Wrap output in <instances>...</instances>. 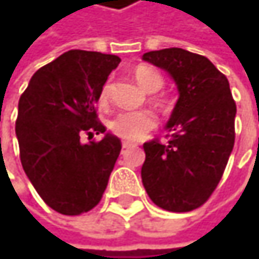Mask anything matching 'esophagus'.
Wrapping results in <instances>:
<instances>
[{
  "label": "esophagus",
  "instance_id": "1",
  "mask_svg": "<svg viewBox=\"0 0 259 259\" xmlns=\"http://www.w3.org/2000/svg\"><path fill=\"white\" fill-rule=\"evenodd\" d=\"M132 147V144L130 142H123V150H127V148H130Z\"/></svg>",
  "mask_w": 259,
  "mask_h": 259
}]
</instances>
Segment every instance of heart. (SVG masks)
Returning a JSON list of instances; mask_svg holds the SVG:
<instances>
[{
  "label": "heart",
  "instance_id": "obj_1",
  "mask_svg": "<svg viewBox=\"0 0 259 259\" xmlns=\"http://www.w3.org/2000/svg\"><path fill=\"white\" fill-rule=\"evenodd\" d=\"M135 78L147 93H156L163 85V78L160 76V73L157 70H154L153 67H148V66H139L135 70ZM106 96H108V85H105L102 88L100 99L105 100ZM154 126H156V118L148 111L120 112L109 123L111 130L117 136H120L126 141L142 139Z\"/></svg>",
  "mask_w": 259,
  "mask_h": 259
}]
</instances>
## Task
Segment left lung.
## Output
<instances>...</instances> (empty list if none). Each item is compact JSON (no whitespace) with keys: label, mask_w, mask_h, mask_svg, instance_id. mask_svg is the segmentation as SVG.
Listing matches in <instances>:
<instances>
[{"label":"left lung","mask_w":259,"mask_h":259,"mask_svg":"<svg viewBox=\"0 0 259 259\" xmlns=\"http://www.w3.org/2000/svg\"><path fill=\"white\" fill-rule=\"evenodd\" d=\"M142 60L168 72L179 90L166 123L169 141L144 144L142 184L157 207L190 211L214 192L233 151L237 108L230 82L208 58L181 48L151 51Z\"/></svg>","instance_id":"8db88e82"}]
</instances>
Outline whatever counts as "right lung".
<instances>
[{
    "label": "right lung",
    "instance_id": "add662e5",
    "mask_svg": "<svg viewBox=\"0 0 259 259\" xmlns=\"http://www.w3.org/2000/svg\"><path fill=\"white\" fill-rule=\"evenodd\" d=\"M117 55L73 49L38 69L18 105L16 138L26 177L55 211L78 216L94 208L108 186L121 141L99 142L80 135L105 133L96 103Z\"/></svg>",
    "mask_w": 259,
    "mask_h": 259
}]
</instances>
